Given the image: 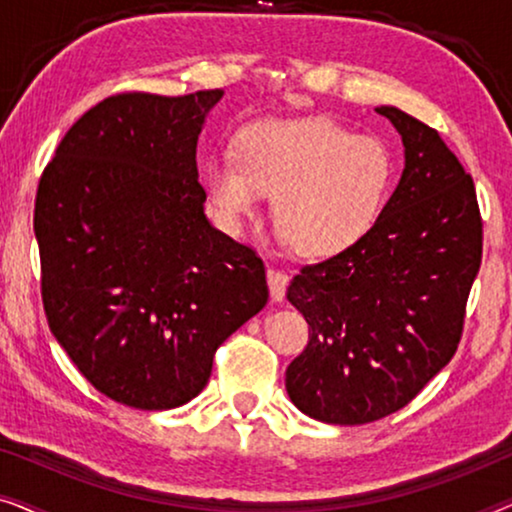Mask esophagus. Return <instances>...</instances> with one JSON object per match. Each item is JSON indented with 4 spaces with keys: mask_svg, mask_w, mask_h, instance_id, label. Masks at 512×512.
I'll list each match as a JSON object with an SVG mask.
<instances>
[{
    "mask_svg": "<svg viewBox=\"0 0 512 512\" xmlns=\"http://www.w3.org/2000/svg\"><path fill=\"white\" fill-rule=\"evenodd\" d=\"M268 286H270L272 303H282V298H284V293H286V286H289V277H286L284 272L270 268L268 270Z\"/></svg>",
    "mask_w": 512,
    "mask_h": 512,
    "instance_id": "1",
    "label": "esophagus"
}]
</instances>
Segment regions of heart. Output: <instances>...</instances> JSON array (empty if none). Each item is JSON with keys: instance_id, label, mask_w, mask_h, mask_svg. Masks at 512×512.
Instances as JSON below:
<instances>
[{"instance_id": "heart-1", "label": "heart", "mask_w": 512, "mask_h": 512, "mask_svg": "<svg viewBox=\"0 0 512 512\" xmlns=\"http://www.w3.org/2000/svg\"><path fill=\"white\" fill-rule=\"evenodd\" d=\"M394 156L382 139L354 135L331 118H270L240 135L237 156L205 165V188L223 226L240 230L265 195L282 242L307 258L359 244L387 207Z\"/></svg>"}]
</instances>
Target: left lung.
Returning a JSON list of instances; mask_svg holds the SVG:
<instances>
[{
  "label": "left lung",
  "mask_w": 512,
  "mask_h": 512,
  "mask_svg": "<svg viewBox=\"0 0 512 512\" xmlns=\"http://www.w3.org/2000/svg\"><path fill=\"white\" fill-rule=\"evenodd\" d=\"M377 114L403 139L396 191L359 244L305 265L286 291L310 324V342L286 368V391L326 424L387 417L450 363L482 261L471 174L429 125L396 107Z\"/></svg>",
  "instance_id": "obj_1"
}]
</instances>
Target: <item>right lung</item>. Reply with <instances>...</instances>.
Returning a JSON list of instances; mask_svg holds the SVG:
<instances>
[{"label":"right lung","instance_id":"1","mask_svg":"<svg viewBox=\"0 0 512 512\" xmlns=\"http://www.w3.org/2000/svg\"><path fill=\"white\" fill-rule=\"evenodd\" d=\"M223 90L111 95L41 174L34 235L48 326L81 375L137 410L179 408L268 303L254 249L205 216L195 149Z\"/></svg>","mask_w":512,"mask_h":512}]
</instances>
